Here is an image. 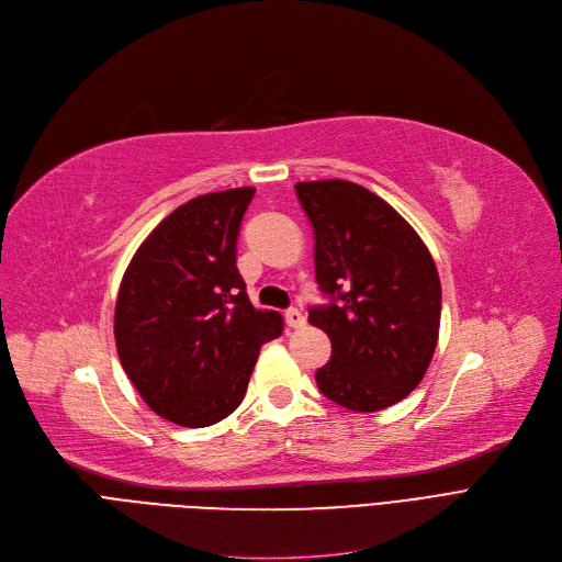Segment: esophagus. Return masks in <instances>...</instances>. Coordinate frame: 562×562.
Instances as JSON below:
<instances>
[{"mask_svg":"<svg viewBox=\"0 0 562 562\" xmlns=\"http://www.w3.org/2000/svg\"><path fill=\"white\" fill-rule=\"evenodd\" d=\"M284 318H286V326H289V328H293V330H299V328H303V326H305V314H303L299 307H291V310H286Z\"/></svg>","mask_w":562,"mask_h":562,"instance_id":"esophagus-1","label":"esophagus"}]
</instances>
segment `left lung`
Returning <instances> with one entry per match:
<instances>
[{"instance_id":"8db88e82","label":"left lung","mask_w":562,"mask_h":562,"mask_svg":"<svg viewBox=\"0 0 562 562\" xmlns=\"http://www.w3.org/2000/svg\"><path fill=\"white\" fill-rule=\"evenodd\" d=\"M296 193L314 227L316 282L330 299L310 307V323L333 344L316 385L346 409H385L419 385L432 360L435 261L394 206L360 184L299 182Z\"/></svg>"}]
</instances>
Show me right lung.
I'll return each mask as SVG.
<instances>
[{
	"label": "right lung",
	"mask_w": 562,
	"mask_h": 562,
	"mask_svg": "<svg viewBox=\"0 0 562 562\" xmlns=\"http://www.w3.org/2000/svg\"><path fill=\"white\" fill-rule=\"evenodd\" d=\"M252 187L204 193L168 214L132 257L115 301L121 364L159 417L212 426L239 407L278 312L255 310L236 269Z\"/></svg>",
	"instance_id": "add662e5"
}]
</instances>
